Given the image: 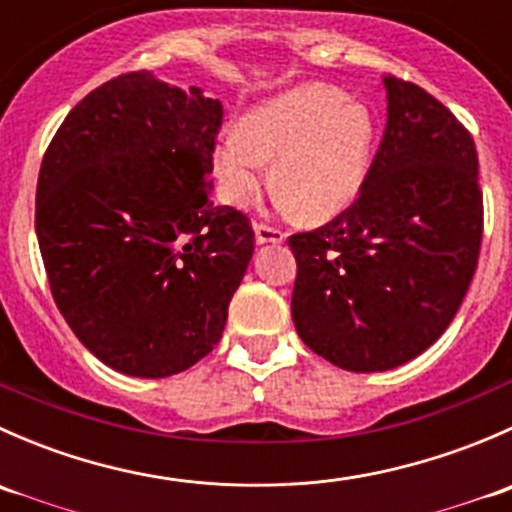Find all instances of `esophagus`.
Masks as SVG:
<instances>
[{
    "instance_id": "34e87169",
    "label": "esophagus",
    "mask_w": 512,
    "mask_h": 512,
    "mask_svg": "<svg viewBox=\"0 0 512 512\" xmlns=\"http://www.w3.org/2000/svg\"><path fill=\"white\" fill-rule=\"evenodd\" d=\"M285 232L275 225H267V223H257L255 225V240L257 245H267V242H282L285 240Z\"/></svg>"
}]
</instances>
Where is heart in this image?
<instances>
[{"instance_id":"heart-1","label":"heart","mask_w":512,"mask_h":512,"mask_svg":"<svg viewBox=\"0 0 512 512\" xmlns=\"http://www.w3.org/2000/svg\"><path fill=\"white\" fill-rule=\"evenodd\" d=\"M371 138L374 123L361 103H349L334 86L307 84L255 108L242 133L227 131L215 151V173L227 203L245 208L270 180L267 163H277V190L294 213L327 223L359 195Z\"/></svg>"}]
</instances>
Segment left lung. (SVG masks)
<instances>
[{"label":"left lung","mask_w":512,"mask_h":512,"mask_svg":"<svg viewBox=\"0 0 512 512\" xmlns=\"http://www.w3.org/2000/svg\"><path fill=\"white\" fill-rule=\"evenodd\" d=\"M384 86V138L356 200L332 223L289 237L297 334L359 374L406 364L446 332L483 240L468 128L421 86L391 74Z\"/></svg>","instance_id":"8db88e82"}]
</instances>
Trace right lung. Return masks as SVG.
Listing matches in <instances>:
<instances>
[{"instance_id":"1","label":"right lung","mask_w":512,"mask_h":512,"mask_svg":"<svg viewBox=\"0 0 512 512\" xmlns=\"http://www.w3.org/2000/svg\"><path fill=\"white\" fill-rule=\"evenodd\" d=\"M223 103L128 71L81 98L41 160L36 237L51 294L106 366L163 379L223 337L255 252L250 218L213 205Z\"/></svg>"}]
</instances>
